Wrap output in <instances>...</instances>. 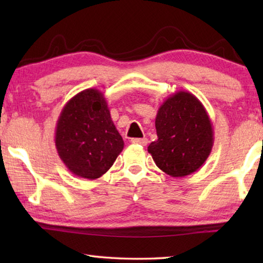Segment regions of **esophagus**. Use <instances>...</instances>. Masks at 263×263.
<instances>
[{
    "label": "esophagus",
    "instance_id": "esophagus-1",
    "mask_svg": "<svg viewBox=\"0 0 263 263\" xmlns=\"http://www.w3.org/2000/svg\"><path fill=\"white\" fill-rule=\"evenodd\" d=\"M131 142H132V144L146 146L148 144V139H147V138H133V139H131Z\"/></svg>",
    "mask_w": 263,
    "mask_h": 263
}]
</instances>
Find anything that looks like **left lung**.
<instances>
[{
	"instance_id": "left-lung-1",
	"label": "left lung",
	"mask_w": 263,
	"mask_h": 263,
	"mask_svg": "<svg viewBox=\"0 0 263 263\" xmlns=\"http://www.w3.org/2000/svg\"><path fill=\"white\" fill-rule=\"evenodd\" d=\"M158 140L148 153L166 174L183 177L193 174L211 153L213 128L210 117L197 97L180 90L168 97L155 118Z\"/></svg>"
}]
</instances>
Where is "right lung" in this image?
Wrapping results in <instances>:
<instances>
[{"label":"right lung","mask_w":263,"mask_h":263,"mask_svg":"<svg viewBox=\"0 0 263 263\" xmlns=\"http://www.w3.org/2000/svg\"><path fill=\"white\" fill-rule=\"evenodd\" d=\"M55 147L72 174L99 179L124 148L103 92L90 88L72 97L58 118Z\"/></svg>","instance_id":"obj_1"}]
</instances>
